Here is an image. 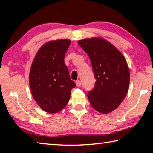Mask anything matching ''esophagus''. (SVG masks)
Wrapping results in <instances>:
<instances>
[{
	"instance_id": "1",
	"label": "esophagus",
	"mask_w": 153,
	"mask_h": 153,
	"mask_svg": "<svg viewBox=\"0 0 153 153\" xmlns=\"http://www.w3.org/2000/svg\"><path fill=\"white\" fill-rule=\"evenodd\" d=\"M76 86L79 87L81 86V81H79V80H77L76 82Z\"/></svg>"
}]
</instances>
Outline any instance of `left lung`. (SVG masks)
<instances>
[{"mask_svg": "<svg viewBox=\"0 0 153 153\" xmlns=\"http://www.w3.org/2000/svg\"><path fill=\"white\" fill-rule=\"evenodd\" d=\"M88 55L97 81L88 92L90 105L102 113L117 108L129 89V71L126 59L112 44L101 38L78 41Z\"/></svg>", "mask_w": 153, "mask_h": 153, "instance_id": "8db88e82", "label": "left lung"}]
</instances>
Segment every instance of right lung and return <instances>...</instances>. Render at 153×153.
<instances>
[{
  "label": "right lung",
  "instance_id": "1",
  "mask_svg": "<svg viewBox=\"0 0 153 153\" xmlns=\"http://www.w3.org/2000/svg\"><path fill=\"white\" fill-rule=\"evenodd\" d=\"M70 44L71 40L67 39L46 42L32 62L29 77L31 92L40 107L47 113L63 109L69 102L71 90L76 87L64 62Z\"/></svg>",
  "mask_w": 153,
  "mask_h": 153
}]
</instances>
